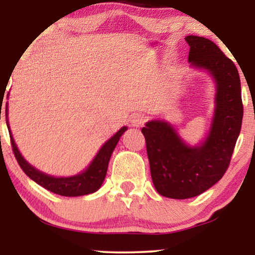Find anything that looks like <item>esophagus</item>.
<instances>
[{"mask_svg":"<svg viewBox=\"0 0 255 255\" xmlns=\"http://www.w3.org/2000/svg\"><path fill=\"white\" fill-rule=\"evenodd\" d=\"M131 125L134 128H140L145 124L146 122V116H144L142 114H134L132 115V117L130 118Z\"/></svg>","mask_w":255,"mask_h":255,"instance_id":"obj_1","label":"esophagus"}]
</instances>
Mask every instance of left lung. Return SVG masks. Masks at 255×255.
<instances>
[{
  "label": "left lung",
  "instance_id": "1",
  "mask_svg": "<svg viewBox=\"0 0 255 255\" xmlns=\"http://www.w3.org/2000/svg\"><path fill=\"white\" fill-rule=\"evenodd\" d=\"M188 61L210 73L216 82L215 111L210 131L198 146L186 144L165 121L147 122L146 139L149 168L156 191L165 197L184 200L204 193L229 168L242 128L244 108L238 69L214 41L187 36Z\"/></svg>",
  "mask_w": 255,
  "mask_h": 255
}]
</instances>
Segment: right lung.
<instances>
[{
  "label": "right lung",
  "mask_w": 255,
  "mask_h": 255,
  "mask_svg": "<svg viewBox=\"0 0 255 255\" xmlns=\"http://www.w3.org/2000/svg\"><path fill=\"white\" fill-rule=\"evenodd\" d=\"M3 101V100H2ZM2 107V102H1ZM2 109V108H1ZM5 116L8 117V103L5 104ZM6 125L9 128V123L6 121ZM10 130V128H9ZM128 130L127 127H123L116 134H114V137H111L106 144H104L101 149L97 153L95 158L92 161V163L87 167L86 170H83L82 173L78 174L74 176H68V177H54L47 174L41 173L40 170L34 168L33 166H31L25 159L23 158L20 152L17 148L13 140L11 131L10 133V141H11L12 151L13 154L16 156L17 162L19 163L20 168L23 169V172L30 177L31 180H33L34 182L39 184V186L44 187L45 189L52 191V193L61 195V196H68V197H74V196H82V195H88L92 193H95L96 190L100 189V187L102 186L104 179H106V174L108 170V165H109L110 156L113 154L115 147H116L118 140H120L121 135Z\"/></svg>",
  "instance_id": "obj_1"
}]
</instances>
